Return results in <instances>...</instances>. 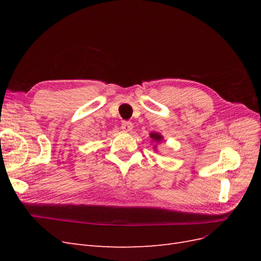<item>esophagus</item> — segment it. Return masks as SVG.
Masks as SVG:
<instances>
[{
    "mask_svg": "<svg viewBox=\"0 0 261 261\" xmlns=\"http://www.w3.org/2000/svg\"><path fill=\"white\" fill-rule=\"evenodd\" d=\"M133 123L132 122H127V121H124L123 123H122V126H121V128H122V130L123 132H126V133H128V132H130L132 129H133Z\"/></svg>",
    "mask_w": 261,
    "mask_h": 261,
    "instance_id": "esophagus-1",
    "label": "esophagus"
}]
</instances>
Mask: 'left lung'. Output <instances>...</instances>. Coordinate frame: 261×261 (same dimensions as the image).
Listing matches in <instances>:
<instances>
[{"label": "left lung", "instance_id": "8db88e82", "mask_svg": "<svg viewBox=\"0 0 261 261\" xmlns=\"http://www.w3.org/2000/svg\"><path fill=\"white\" fill-rule=\"evenodd\" d=\"M149 136H150V138H151V141L153 143V149L156 151V145L162 143L164 138L160 133H156V132H151L149 134Z\"/></svg>", "mask_w": 261, "mask_h": 261}]
</instances>
